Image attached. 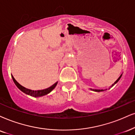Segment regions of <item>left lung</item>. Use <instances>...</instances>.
Segmentation results:
<instances>
[{
    "instance_id": "obj_1",
    "label": "left lung",
    "mask_w": 135,
    "mask_h": 135,
    "mask_svg": "<svg viewBox=\"0 0 135 135\" xmlns=\"http://www.w3.org/2000/svg\"><path fill=\"white\" fill-rule=\"evenodd\" d=\"M122 75H121L120 76V77L118 78V79L117 80V81H116L114 83V84H116V83H117L118 82V81H119V80H120V78L122 77ZM114 84L112 85V86H113ZM91 90H93V91H98V92H99V91H104V90H96V89H95V90H92V89H91ZM106 90H107V89H106Z\"/></svg>"
}]
</instances>
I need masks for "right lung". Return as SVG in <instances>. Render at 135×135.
I'll return each mask as SVG.
<instances>
[{
    "label": "right lung",
    "mask_w": 135,
    "mask_h": 135,
    "mask_svg": "<svg viewBox=\"0 0 135 135\" xmlns=\"http://www.w3.org/2000/svg\"><path fill=\"white\" fill-rule=\"evenodd\" d=\"M12 77L13 82L15 83V85L17 86L18 88H19V89L21 90L22 91H23V93H26V94L28 95H30V96L33 97H42V96H44V95H45L48 94V93H50V91H52V90H54V88H55L56 85H57V83H58V82H56L55 84L53 85L52 86H50V87L46 88V89H45V90L34 91V90H29V89H27V88L23 87V86H22V85H20L19 83H18L17 81L16 80H15V78H13V76L12 75Z\"/></svg>",
    "instance_id": "right-lung-1"
}]
</instances>
